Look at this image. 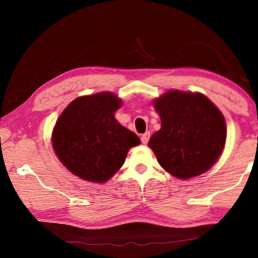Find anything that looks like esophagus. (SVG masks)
<instances>
[{"label": "esophagus", "instance_id": "esophagus-1", "mask_svg": "<svg viewBox=\"0 0 258 258\" xmlns=\"http://www.w3.org/2000/svg\"><path fill=\"white\" fill-rule=\"evenodd\" d=\"M149 137H150V133H149V132H147V133H144V135H142V136H141L142 143L147 144L148 141H149Z\"/></svg>", "mask_w": 258, "mask_h": 258}]
</instances>
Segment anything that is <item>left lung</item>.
<instances>
[{"label":"left lung","instance_id":"1","mask_svg":"<svg viewBox=\"0 0 258 258\" xmlns=\"http://www.w3.org/2000/svg\"><path fill=\"white\" fill-rule=\"evenodd\" d=\"M161 128L149 139L159 164L180 179L206 172L223 152L227 138L222 112L207 97L168 91L154 100Z\"/></svg>","mask_w":258,"mask_h":258}]
</instances>
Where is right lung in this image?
Instances as JSON below:
<instances>
[{
	"label": "right lung",
	"instance_id": "add662e5",
	"mask_svg": "<svg viewBox=\"0 0 258 258\" xmlns=\"http://www.w3.org/2000/svg\"><path fill=\"white\" fill-rule=\"evenodd\" d=\"M121 99L110 92L79 97L55 122L52 146L70 172L94 183L110 179L141 139L115 119Z\"/></svg>",
	"mask_w": 258,
	"mask_h": 258
}]
</instances>
